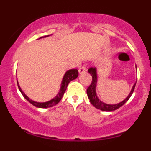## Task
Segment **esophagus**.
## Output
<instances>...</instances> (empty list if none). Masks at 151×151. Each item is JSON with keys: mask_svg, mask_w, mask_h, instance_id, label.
<instances>
[{"mask_svg": "<svg viewBox=\"0 0 151 151\" xmlns=\"http://www.w3.org/2000/svg\"><path fill=\"white\" fill-rule=\"evenodd\" d=\"M86 72V67L85 66H81L79 68V73L83 74Z\"/></svg>", "mask_w": 151, "mask_h": 151, "instance_id": "34e87169", "label": "esophagus"}]
</instances>
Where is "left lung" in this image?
<instances>
[{
    "instance_id": "obj_1",
    "label": "left lung",
    "mask_w": 151,
    "mask_h": 151,
    "mask_svg": "<svg viewBox=\"0 0 151 151\" xmlns=\"http://www.w3.org/2000/svg\"><path fill=\"white\" fill-rule=\"evenodd\" d=\"M89 73L91 74V77H92V81H91V84H90L89 87L86 89V93H87V96L89 99L90 100V102L92 104L95 108L100 109V110L104 111H113L120 108L121 106H122L124 104L126 103L128 100L129 99V98L131 97V96L132 95V93L134 91L135 86H136V82L133 84L132 89L129 96L126 97L124 101H122L120 103L116 104H106L104 102H103L97 97V95L96 93V83H97V73H96V69L93 68V67H91L88 70Z\"/></svg>"
}]
</instances>
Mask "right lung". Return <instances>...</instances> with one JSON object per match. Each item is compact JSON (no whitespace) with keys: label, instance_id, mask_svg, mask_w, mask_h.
I'll use <instances>...</instances> for the list:
<instances>
[{"label":"right lung","instance_id":"right-lung-1","mask_svg":"<svg viewBox=\"0 0 151 151\" xmlns=\"http://www.w3.org/2000/svg\"><path fill=\"white\" fill-rule=\"evenodd\" d=\"M49 35L47 36H44V37H41L40 38H42V37H48ZM78 75H79V72H78V70L77 69H73V70H68L67 72H66V73L64 75L63 79H62V84H61V87H60V91H59L57 96H55V98H53L52 99L50 100V101H46V102H36L35 101H32V99H30L27 95L25 94V93L22 91V90L21 89V88L19 86L18 81H17V83H18V89L20 90V91L21 92L22 94V96L25 97L26 99L27 100L30 104H32V105L38 107V108H49V107H52L53 106L58 104L59 102L60 101V100L62 99V96H63L64 93H65L66 89H67V86H68L69 83L71 81L74 80V79H77Z\"/></svg>","mask_w":151,"mask_h":151}]
</instances>
